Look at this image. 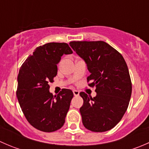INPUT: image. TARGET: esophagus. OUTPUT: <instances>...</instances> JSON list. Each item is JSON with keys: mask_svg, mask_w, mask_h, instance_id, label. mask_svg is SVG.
<instances>
[{"mask_svg": "<svg viewBox=\"0 0 149 149\" xmlns=\"http://www.w3.org/2000/svg\"><path fill=\"white\" fill-rule=\"evenodd\" d=\"M73 94H74V96H79V91H78V90L74 89L73 91Z\"/></svg>", "mask_w": 149, "mask_h": 149, "instance_id": "34e87169", "label": "esophagus"}]
</instances>
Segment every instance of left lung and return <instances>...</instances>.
Here are the masks:
<instances>
[{"mask_svg": "<svg viewBox=\"0 0 149 149\" xmlns=\"http://www.w3.org/2000/svg\"><path fill=\"white\" fill-rule=\"evenodd\" d=\"M72 49L85 61L90 76L89 86H95L97 96L81 92L80 108L84 127L94 132L113 128L128 107L132 93L129 70L123 55L103 41L70 42Z\"/></svg>", "mask_w": 149, "mask_h": 149, "instance_id": "left-lung-1", "label": "left lung"}]
</instances>
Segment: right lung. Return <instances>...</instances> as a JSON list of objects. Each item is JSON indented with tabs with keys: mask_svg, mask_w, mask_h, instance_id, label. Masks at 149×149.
<instances>
[{
	"mask_svg": "<svg viewBox=\"0 0 149 149\" xmlns=\"http://www.w3.org/2000/svg\"><path fill=\"white\" fill-rule=\"evenodd\" d=\"M72 53L66 43H47L36 48L19 70L18 101L26 120L37 130L49 133L64 125L73 91L63 88L53 96L49 91V83L56 76L57 64L63 55Z\"/></svg>",
	"mask_w": 149,
	"mask_h": 149,
	"instance_id": "1",
	"label": "right lung"
}]
</instances>
